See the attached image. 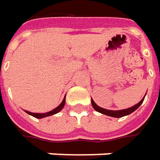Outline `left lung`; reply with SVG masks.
<instances>
[{"mask_svg":"<svg viewBox=\"0 0 160 160\" xmlns=\"http://www.w3.org/2000/svg\"><path fill=\"white\" fill-rule=\"evenodd\" d=\"M145 97L141 99L140 102H138L137 104L133 105V106H132V107L127 108V109H124V110H118V111L106 110V109H103V108L100 107V106H98L97 103H95L92 98H91V104H92V107L94 108L95 111H97L98 112H100V113H102V114H103V115L110 116V117H113V118H122V117L127 116V115H129V114H131V113H132L133 112H135L138 108L140 106L141 103H143V101H144V99H145Z\"/></svg>","mask_w":160,"mask_h":160,"instance_id":"8db88e82","label":"left lung"}]
</instances>
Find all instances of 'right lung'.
Returning <instances> with one entry per match:
<instances>
[{"label": "right lung", "mask_w": 160, "mask_h": 160, "mask_svg": "<svg viewBox=\"0 0 160 160\" xmlns=\"http://www.w3.org/2000/svg\"><path fill=\"white\" fill-rule=\"evenodd\" d=\"M65 98H66V96L64 97L63 100L62 101V103H60L57 108H55L54 110L50 111V112H45V113H34V112H28V111H24V112H26V113H28V114H29L30 116L35 117V118H46V117H48V116H52L54 115V114H57V113H58L60 111L62 110V108L64 107V104H65Z\"/></svg>", "instance_id": "1"}]
</instances>
